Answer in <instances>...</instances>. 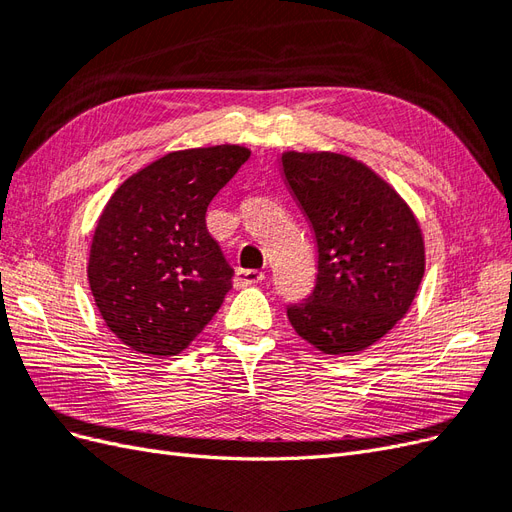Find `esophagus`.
I'll list each match as a JSON object with an SVG mask.
<instances>
[{
  "mask_svg": "<svg viewBox=\"0 0 512 512\" xmlns=\"http://www.w3.org/2000/svg\"><path fill=\"white\" fill-rule=\"evenodd\" d=\"M265 280V273L262 271H254V269H241L235 275V286L237 288H245V286H254Z\"/></svg>",
  "mask_w": 512,
  "mask_h": 512,
  "instance_id": "esophagus-1",
  "label": "esophagus"
}]
</instances>
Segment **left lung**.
<instances>
[{
    "label": "left lung",
    "mask_w": 512,
    "mask_h": 512,
    "mask_svg": "<svg viewBox=\"0 0 512 512\" xmlns=\"http://www.w3.org/2000/svg\"><path fill=\"white\" fill-rule=\"evenodd\" d=\"M282 175L318 247L314 292L288 307L292 329L324 354L376 344L408 314L425 275L416 215L367 164L333 151H284Z\"/></svg>",
    "instance_id": "obj_1"
}]
</instances>
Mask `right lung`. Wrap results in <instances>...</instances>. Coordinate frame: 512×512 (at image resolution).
<instances>
[{
	"label": "right lung",
	"instance_id": "right-lung-1",
	"mask_svg": "<svg viewBox=\"0 0 512 512\" xmlns=\"http://www.w3.org/2000/svg\"><path fill=\"white\" fill-rule=\"evenodd\" d=\"M250 153L241 145L166 153L106 203L87 277L106 327L132 350L177 356L224 303L235 271L205 215Z\"/></svg>",
	"mask_w": 512,
	"mask_h": 512
}]
</instances>
